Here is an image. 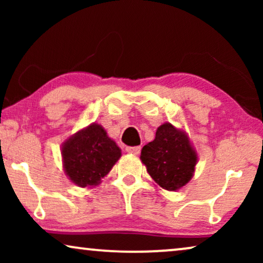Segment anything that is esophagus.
Instances as JSON below:
<instances>
[{
	"label": "esophagus",
	"mask_w": 263,
	"mask_h": 263,
	"mask_svg": "<svg viewBox=\"0 0 263 263\" xmlns=\"http://www.w3.org/2000/svg\"><path fill=\"white\" fill-rule=\"evenodd\" d=\"M140 149H141V147L140 146H127L125 147V151H127L128 153H132V154H139L140 153Z\"/></svg>",
	"instance_id": "1"
}]
</instances>
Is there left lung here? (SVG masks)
Listing matches in <instances>:
<instances>
[{"label": "left lung", "instance_id": "1", "mask_svg": "<svg viewBox=\"0 0 263 263\" xmlns=\"http://www.w3.org/2000/svg\"><path fill=\"white\" fill-rule=\"evenodd\" d=\"M140 159L158 185L176 192L193 178L197 153L188 134L166 122L158 127L156 139L142 147Z\"/></svg>", "mask_w": 263, "mask_h": 263}]
</instances>
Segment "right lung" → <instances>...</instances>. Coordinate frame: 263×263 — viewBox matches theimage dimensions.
<instances>
[{
    "mask_svg": "<svg viewBox=\"0 0 263 263\" xmlns=\"http://www.w3.org/2000/svg\"><path fill=\"white\" fill-rule=\"evenodd\" d=\"M61 153L67 177L81 188L98 185L122 156L120 147L98 123L67 139Z\"/></svg>",
    "mask_w": 263,
    "mask_h": 263,
    "instance_id": "add662e5",
    "label": "right lung"
}]
</instances>
